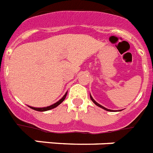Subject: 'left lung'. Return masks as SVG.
Instances as JSON below:
<instances>
[{
    "label": "left lung",
    "instance_id": "obj_1",
    "mask_svg": "<svg viewBox=\"0 0 153 153\" xmlns=\"http://www.w3.org/2000/svg\"><path fill=\"white\" fill-rule=\"evenodd\" d=\"M90 97H91V100H92V102H94V103H95V105H96V106H98V107H100V108H102V109H104V110H106V111H114V110H110V109H108V108H104V107H103V106H102V105H100V103H98L97 102H96V101H95V100H94V99H93V98H92V96L91 95H90ZM121 110H119L118 111H120Z\"/></svg>",
    "mask_w": 153,
    "mask_h": 153
}]
</instances>
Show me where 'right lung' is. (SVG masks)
<instances>
[{
    "label": "right lung",
    "mask_w": 153,
    "mask_h": 153,
    "mask_svg": "<svg viewBox=\"0 0 153 153\" xmlns=\"http://www.w3.org/2000/svg\"><path fill=\"white\" fill-rule=\"evenodd\" d=\"M66 95H67V92H66V94L63 95V97L62 98L61 100H59L58 102H56L55 103H53V104L51 105V106H48V107H45V108H33V107H30L29 106L30 108H32L33 110L35 111H49V110H51V109H53V108H55L56 107H58V105L62 103V102H63L64 100L66 99Z\"/></svg>",
    "instance_id": "obj_1"
}]
</instances>
